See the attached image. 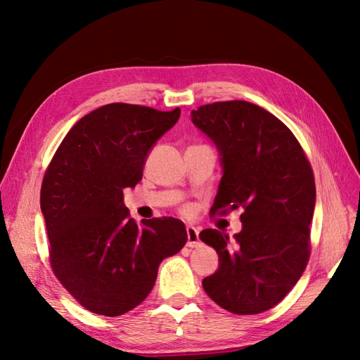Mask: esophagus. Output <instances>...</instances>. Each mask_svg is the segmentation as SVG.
<instances>
[{
  "label": "esophagus",
  "instance_id": "esophagus-1",
  "mask_svg": "<svg viewBox=\"0 0 360 360\" xmlns=\"http://www.w3.org/2000/svg\"><path fill=\"white\" fill-rule=\"evenodd\" d=\"M186 234H188V246L189 248H198L201 245L200 242V231L197 228L188 225L186 226Z\"/></svg>",
  "mask_w": 360,
  "mask_h": 360
}]
</instances>
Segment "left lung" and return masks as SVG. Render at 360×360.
<instances>
[{"label": "left lung", "mask_w": 360, "mask_h": 360, "mask_svg": "<svg viewBox=\"0 0 360 360\" xmlns=\"http://www.w3.org/2000/svg\"><path fill=\"white\" fill-rule=\"evenodd\" d=\"M191 118L221 158L222 179L210 212L243 209L234 242L212 228L200 233L219 255V267L202 279V288L233 314L264 312L287 296L308 263L315 209L311 165L291 130L258 105L216 102Z\"/></svg>", "instance_id": "1"}]
</instances>
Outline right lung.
Listing matches in <instances>:
<instances>
[{
  "mask_svg": "<svg viewBox=\"0 0 360 360\" xmlns=\"http://www.w3.org/2000/svg\"><path fill=\"white\" fill-rule=\"evenodd\" d=\"M179 117V108L101 106L69 130L46 169L40 209L51 266L63 287L94 314L117 317L138 307L153 288L159 264L188 242L180 219L153 217L138 225L123 198Z\"/></svg>",
  "mask_w": 360,
  "mask_h": 360,
  "instance_id": "right-lung-1",
  "label": "right lung"
}]
</instances>
